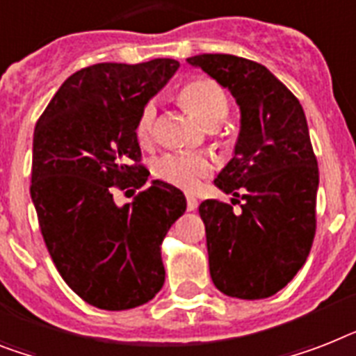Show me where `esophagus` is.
I'll use <instances>...</instances> for the list:
<instances>
[{"instance_id":"esophagus-1","label":"esophagus","mask_w":356,"mask_h":356,"mask_svg":"<svg viewBox=\"0 0 356 356\" xmlns=\"http://www.w3.org/2000/svg\"><path fill=\"white\" fill-rule=\"evenodd\" d=\"M197 199L193 197V195H188L186 197V208L188 210H190V212H193V210H195V208H197Z\"/></svg>"}]
</instances>
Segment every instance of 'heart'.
I'll use <instances>...</instances> for the list:
<instances>
[{
	"instance_id": "1",
	"label": "heart",
	"mask_w": 356,
	"mask_h": 356,
	"mask_svg": "<svg viewBox=\"0 0 356 356\" xmlns=\"http://www.w3.org/2000/svg\"><path fill=\"white\" fill-rule=\"evenodd\" d=\"M179 104L197 118L204 128L212 129L228 117L230 100L225 89L210 78H192L177 91ZM155 122V106L146 104L138 113L135 137L140 144H148ZM212 172V161L203 153H166L153 164V173L164 183L183 190H193L199 179Z\"/></svg>"
}]
</instances>
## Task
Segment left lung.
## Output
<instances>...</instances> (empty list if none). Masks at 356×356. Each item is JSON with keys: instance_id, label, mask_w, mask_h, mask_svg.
Returning <instances> with one entry per match:
<instances>
[{"instance_id": "left-lung-1", "label": "left lung", "mask_w": 356, "mask_h": 356, "mask_svg": "<svg viewBox=\"0 0 356 356\" xmlns=\"http://www.w3.org/2000/svg\"><path fill=\"white\" fill-rule=\"evenodd\" d=\"M186 62L227 88L241 111L234 157L213 184L242 212L216 199L199 204L210 276L227 296L268 298L303 267L316 232L318 163L305 113L261 63L234 54Z\"/></svg>"}]
</instances>
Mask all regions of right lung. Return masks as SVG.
<instances>
[{
  "instance_id": "1",
  "label": "right lung",
  "mask_w": 356,
  "mask_h": 356,
  "mask_svg": "<svg viewBox=\"0 0 356 356\" xmlns=\"http://www.w3.org/2000/svg\"><path fill=\"white\" fill-rule=\"evenodd\" d=\"M177 67V60L155 58L80 69L34 128L31 197L43 241L63 282L98 309L138 307L164 283L161 243L186 197L163 181L135 193L149 175L135 124ZM113 187L136 197L117 207Z\"/></svg>"
}]
</instances>
